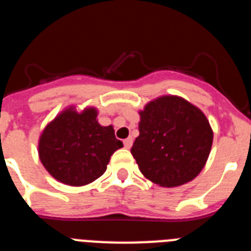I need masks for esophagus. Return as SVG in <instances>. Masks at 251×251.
I'll list each match as a JSON object with an SVG mask.
<instances>
[{"label": "esophagus", "mask_w": 251, "mask_h": 251, "mask_svg": "<svg viewBox=\"0 0 251 251\" xmlns=\"http://www.w3.org/2000/svg\"><path fill=\"white\" fill-rule=\"evenodd\" d=\"M123 143H124V147H126V149H130V146H132V143H133V140H132V138H126V140L123 141Z\"/></svg>", "instance_id": "34e87169"}]
</instances>
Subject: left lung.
<instances>
[{
  "label": "left lung",
  "instance_id": "obj_1",
  "mask_svg": "<svg viewBox=\"0 0 251 251\" xmlns=\"http://www.w3.org/2000/svg\"><path fill=\"white\" fill-rule=\"evenodd\" d=\"M140 114V136L130 152L141 173L168 188L193 180L204 166L213 141L205 115L177 96L156 99Z\"/></svg>",
  "mask_w": 251,
  "mask_h": 251
}]
</instances>
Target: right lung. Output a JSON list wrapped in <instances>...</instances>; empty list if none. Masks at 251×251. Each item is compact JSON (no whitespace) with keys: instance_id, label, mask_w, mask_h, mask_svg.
Returning <instances> with one entry per match:
<instances>
[{"instance_id":"1","label":"right lung","mask_w":251,"mask_h":251,"mask_svg":"<svg viewBox=\"0 0 251 251\" xmlns=\"http://www.w3.org/2000/svg\"><path fill=\"white\" fill-rule=\"evenodd\" d=\"M111 126L101 127L95 109H68L47 126L39 141V157L49 174L80 187L101 176L110 156L122 149Z\"/></svg>"}]
</instances>
